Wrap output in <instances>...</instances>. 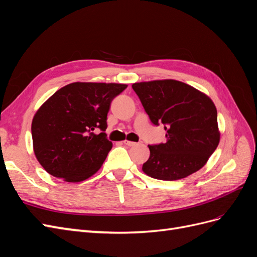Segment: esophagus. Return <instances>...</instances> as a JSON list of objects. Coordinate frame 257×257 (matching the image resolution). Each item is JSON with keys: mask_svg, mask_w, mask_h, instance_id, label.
Wrapping results in <instances>:
<instances>
[{"mask_svg": "<svg viewBox=\"0 0 257 257\" xmlns=\"http://www.w3.org/2000/svg\"><path fill=\"white\" fill-rule=\"evenodd\" d=\"M123 143H124V145H126V146H128V147H133V146H136V145H137L136 143L130 142V141H124Z\"/></svg>", "mask_w": 257, "mask_h": 257, "instance_id": "obj_1", "label": "esophagus"}]
</instances>
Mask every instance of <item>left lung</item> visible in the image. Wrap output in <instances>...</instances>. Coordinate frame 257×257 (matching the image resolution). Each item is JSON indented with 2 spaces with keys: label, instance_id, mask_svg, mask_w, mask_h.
Instances as JSON below:
<instances>
[{
  "label": "left lung",
  "instance_id": "1",
  "mask_svg": "<svg viewBox=\"0 0 257 257\" xmlns=\"http://www.w3.org/2000/svg\"><path fill=\"white\" fill-rule=\"evenodd\" d=\"M154 125L164 124L167 141L150 145L144 173L174 181L203 167L220 142L217 112L204 93L177 80H155L132 85Z\"/></svg>",
  "mask_w": 257,
  "mask_h": 257
}]
</instances>
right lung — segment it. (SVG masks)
<instances>
[{
  "mask_svg": "<svg viewBox=\"0 0 257 257\" xmlns=\"http://www.w3.org/2000/svg\"><path fill=\"white\" fill-rule=\"evenodd\" d=\"M126 87L74 82L46 100L31 127L34 153L46 172L67 182L83 181L97 172L112 148L105 133L107 113Z\"/></svg>",
  "mask_w": 257,
  "mask_h": 257,
  "instance_id": "right-lung-1",
  "label": "right lung"
}]
</instances>
